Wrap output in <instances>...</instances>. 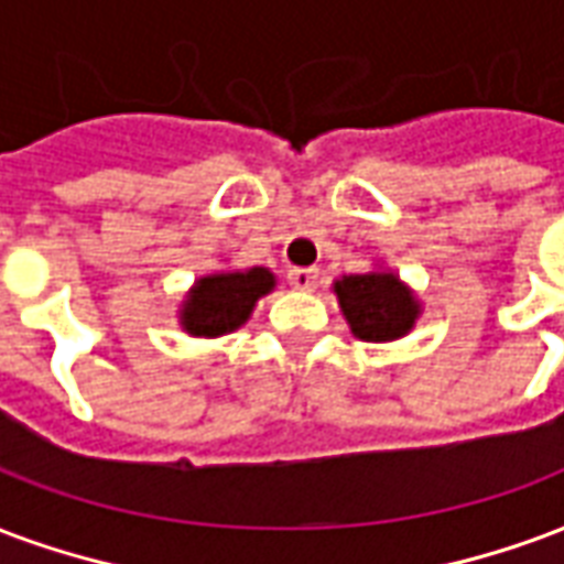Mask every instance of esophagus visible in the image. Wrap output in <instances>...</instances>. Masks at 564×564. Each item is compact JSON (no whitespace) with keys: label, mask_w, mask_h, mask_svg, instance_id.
Here are the masks:
<instances>
[{"label":"esophagus","mask_w":564,"mask_h":564,"mask_svg":"<svg viewBox=\"0 0 564 564\" xmlns=\"http://www.w3.org/2000/svg\"><path fill=\"white\" fill-rule=\"evenodd\" d=\"M286 281L293 290H302V293H314L316 283H319V271L316 269H290Z\"/></svg>","instance_id":"1"}]
</instances>
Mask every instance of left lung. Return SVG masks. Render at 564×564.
Listing matches in <instances>:
<instances>
[{"label": "left lung", "instance_id": "obj_1", "mask_svg": "<svg viewBox=\"0 0 564 564\" xmlns=\"http://www.w3.org/2000/svg\"><path fill=\"white\" fill-rule=\"evenodd\" d=\"M335 295L349 332L367 344H386L410 335L421 304L394 271L344 274L335 281Z\"/></svg>", "mask_w": 564, "mask_h": 564}]
</instances>
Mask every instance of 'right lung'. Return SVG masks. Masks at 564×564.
Returning <instances> with one entry per match:
<instances>
[{"instance_id": "1", "label": "right lung", "mask_w": 564, "mask_h": 564, "mask_svg": "<svg viewBox=\"0 0 564 564\" xmlns=\"http://www.w3.org/2000/svg\"><path fill=\"white\" fill-rule=\"evenodd\" d=\"M274 290V274L262 265L248 271H218L199 278L187 293L178 323L187 335L220 337L248 323L253 304Z\"/></svg>"}]
</instances>
